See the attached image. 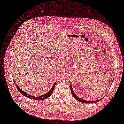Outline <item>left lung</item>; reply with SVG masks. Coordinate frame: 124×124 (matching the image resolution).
<instances>
[{
  "mask_svg": "<svg viewBox=\"0 0 124 124\" xmlns=\"http://www.w3.org/2000/svg\"><path fill=\"white\" fill-rule=\"evenodd\" d=\"M70 87H71V93H72V94L73 95V96L78 101L81 102H82V103H95V102H98L99 101H100L103 98H101V99L100 100H96V101H86V100H83L82 99L80 98L79 97H78V96L76 95V94L74 93L73 90V88H72V85H71H71H70Z\"/></svg>",
  "mask_w": 124,
  "mask_h": 124,
  "instance_id": "obj_1",
  "label": "left lung"
}]
</instances>
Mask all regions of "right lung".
Returning <instances> with one entry per match:
<instances>
[{
	"instance_id": "1",
	"label": "right lung",
	"mask_w": 124,
	"mask_h": 124,
	"mask_svg": "<svg viewBox=\"0 0 124 124\" xmlns=\"http://www.w3.org/2000/svg\"><path fill=\"white\" fill-rule=\"evenodd\" d=\"M14 83L15 84V85L16 86L18 90H19V91L22 94H23V96L29 98V99H33V100H38V101H41V100H45L47 98H48L49 97H50V96L52 94V93L53 92V90H54V87H55V85H56V83L57 82V81L55 82V83L53 84L52 87H51V88L50 89V90L47 93H46V94H45L44 95H43L41 96H31L30 95V94H27L26 92H24V91H23V90L21 89V88H20L18 85H17V84H16V83L15 82V81H14Z\"/></svg>"
}]
</instances>
